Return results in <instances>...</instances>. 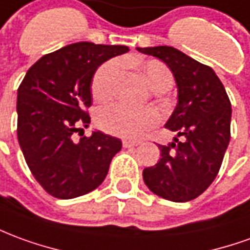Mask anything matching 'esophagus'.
Instances as JSON below:
<instances>
[{"mask_svg":"<svg viewBox=\"0 0 250 250\" xmlns=\"http://www.w3.org/2000/svg\"><path fill=\"white\" fill-rule=\"evenodd\" d=\"M123 146H125V149H132V147L138 146V143L137 142H130V141H123Z\"/></svg>","mask_w":250,"mask_h":250,"instance_id":"obj_1","label":"esophagus"}]
</instances>
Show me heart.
Returning a JSON list of instances; mask_svg holds the SVG:
<instances>
[{
  "instance_id": "heart-1",
  "label": "heart",
  "mask_w": 250,
  "mask_h": 250,
  "mask_svg": "<svg viewBox=\"0 0 250 250\" xmlns=\"http://www.w3.org/2000/svg\"><path fill=\"white\" fill-rule=\"evenodd\" d=\"M141 70L155 90L169 89L173 83L172 73L160 61H145L139 63ZM122 63L111 59L101 64L92 80V93L95 99L105 101L111 99L118 83ZM160 120V113L154 108H135L125 104H108L99 109L96 122L101 130L125 139H138Z\"/></svg>"
}]
</instances>
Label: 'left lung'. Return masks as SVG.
Masks as SVG:
<instances>
[{
    "label": "left lung",
    "mask_w": 250,
    "mask_h": 250,
    "mask_svg": "<svg viewBox=\"0 0 250 250\" xmlns=\"http://www.w3.org/2000/svg\"><path fill=\"white\" fill-rule=\"evenodd\" d=\"M137 50L167 63L177 85V104L165 123L176 137L167 146L158 145L161 158L143 169V181L160 198L188 202L202 195L219 172L230 142L231 104L210 66L174 47Z\"/></svg>",
    "instance_id": "left-lung-1"
}]
</instances>
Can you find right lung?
Instances as JSON below:
<instances>
[{
  "label": "right lung",
  "instance_id": "1",
  "mask_svg": "<svg viewBox=\"0 0 250 250\" xmlns=\"http://www.w3.org/2000/svg\"><path fill=\"white\" fill-rule=\"evenodd\" d=\"M127 46L80 42L47 54L32 64L17 90V139L29 170L50 195L74 199L104 181L122 141L96 130L76 142L88 127L83 109L92 104L90 85L108 59Z\"/></svg>",
  "mask_w": 250,
  "mask_h": 250
}]
</instances>
